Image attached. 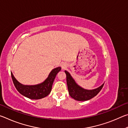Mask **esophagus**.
Instances as JSON below:
<instances>
[{"label":"esophagus","instance_id":"obj_1","mask_svg":"<svg viewBox=\"0 0 128 128\" xmlns=\"http://www.w3.org/2000/svg\"><path fill=\"white\" fill-rule=\"evenodd\" d=\"M61 66L62 69H65L66 67V64L65 63V62H62L61 65Z\"/></svg>","mask_w":128,"mask_h":128}]
</instances>
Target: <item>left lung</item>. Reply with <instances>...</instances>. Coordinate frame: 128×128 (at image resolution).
<instances>
[{
    "label": "left lung",
    "instance_id": "left-lung-1",
    "mask_svg": "<svg viewBox=\"0 0 128 128\" xmlns=\"http://www.w3.org/2000/svg\"><path fill=\"white\" fill-rule=\"evenodd\" d=\"M66 76V84L70 96L78 101H85L90 100L98 94L102 90L104 84L92 90L85 89L76 82L68 71L65 70Z\"/></svg>",
    "mask_w": 128,
    "mask_h": 128
}]
</instances>
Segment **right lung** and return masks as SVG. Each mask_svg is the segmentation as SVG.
Instances as JSON below:
<instances>
[{"label": "right lung", "mask_w": 128, "mask_h": 128, "mask_svg": "<svg viewBox=\"0 0 128 128\" xmlns=\"http://www.w3.org/2000/svg\"><path fill=\"white\" fill-rule=\"evenodd\" d=\"M61 69L60 66L54 68L44 81L34 85H25L21 84L15 78L12 72L11 77L15 88L21 95L31 99H40L46 97L51 92L56 76Z\"/></svg>", "instance_id": "add662e5"}]
</instances>
